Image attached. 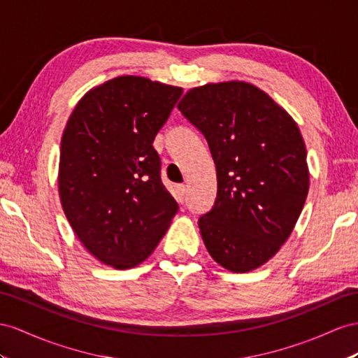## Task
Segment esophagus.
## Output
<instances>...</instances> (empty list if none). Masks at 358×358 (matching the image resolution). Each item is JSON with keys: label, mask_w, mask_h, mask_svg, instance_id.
Masks as SVG:
<instances>
[{"label": "esophagus", "mask_w": 358, "mask_h": 358, "mask_svg": "<svg viewBox=\"0 0 358 358\" xmlns=\"http://www.w3.org/2000/svg\"><path fill=\"white\" fill-rule=\"evenodd\" d=\"M176 192H177V199L180 201V203H185L186 192H187L186 186H185V185H178V186L176 187Z\"/></svg>", "instance_id": "34e87169"}]
</instances>
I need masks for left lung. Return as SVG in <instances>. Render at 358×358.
<instances>
[{"instance_id":"1","label":"left lung","mask_w":358,"mask_h":358,"mask_svg":"<svg viewBox=\"0 0 358 358\" xmlns=\"http://www.w3.org/2000/svg\"><path fill=\"white\" fill-rule=\"evenodd\" d=\"M178 110L203 133L216 166L215 204L198 219L207 251L233 272L262 266L287 241L308 194L296 122L241 81L190 89Z\"/></svg>"}]
</instances>
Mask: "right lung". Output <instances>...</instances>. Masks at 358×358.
I'll list each match as a JSON object with an SVG mask.
<instances>
[{
  "label": "right lung",
  "instance_id": "obj_1",
  "mask_svg": "<svg viewBox=\"0 0 358 358\" xmlns=\"http://www.w3.org/2000/svg\"><path fill=\"white\" fill-rule=\"evenodd\" d=\"M182 89L124 76L78 101L60 145L59 194L72 230L108 266L150 257L178 212L152 142Z\"/></svg>",
  "mask_w": 358,
  "mask_h": 358
}]
</instances>
